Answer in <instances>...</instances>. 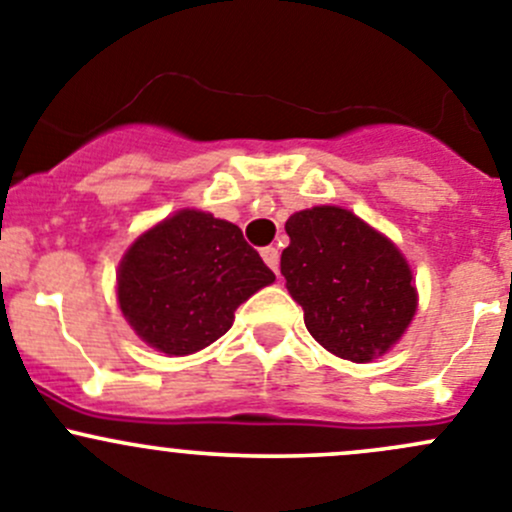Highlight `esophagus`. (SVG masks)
<instances>
[{
    "label": "esophagus",
    "mask_w": 512,
    "mask_h": 512,
    "mask_svg": "<svg viewBox=\"0 0 512 512\" xmlns=\"http://www.w3.org/2000/svg\"><path fill=\"white\" fill-rule=\"evenodd\" d=\"M262 260L267 262V267L275 275H280V252H277V247H262Z\"/></svg>",
    "instance_id": "1"
}]
</instances>
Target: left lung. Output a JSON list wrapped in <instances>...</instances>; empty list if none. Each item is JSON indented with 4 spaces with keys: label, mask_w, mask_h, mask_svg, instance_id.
Returning a JSON list of instances; mask_svg holds the SVG:
<instances>
[{
    "label": "left lung",
    "mask_w": 512,
    "mask_h": 512,
    "mask_svg": "<svg viewBox=\"0 0 512 512\" xmlns=\"http://www.w3.org/2000/svg\"><path fill=\"white\" fill-rule=\"evenodd\" d=\"M280 270L309 334L327 352L364 361L386 354L416 314V287L399 247L337 205L299 210L285 225Z\"/></svg>",
    "instance_id": "1"
}]
</instances>
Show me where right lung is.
<instances>
[{
	"label": "right lung",
	"mask_w": 512,
	"mask_h": 512,
	"mask_svg": "<svg viewBox=\"0 0 512 512\" xmlns=\"http://www.w3.org/2000/svg\"><path fill=\"white\" fill-rule=\"evenodd\" d=\"M116 280L133 332L158 352L185 356L223 337L235 309L275 272L237 225L178 210L128 247Z\"/></svg>",
	"instance_id": "right-lung-1"
}]
</instances>
